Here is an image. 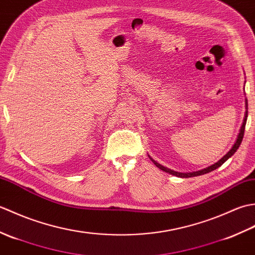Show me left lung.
Returning a JSON list of instances; mask_svg holds the SVG:
<instances>
[{"mask_svg":"<svg viewBox=\"0 0 255 255\" xmlns=\"http://www.w3.org/2000/svg\"><path fill=\"white\" fill-rule=\"evenodd\" d=\"M246 108H247V111H246V116H245V119H243V124H242V126H241L240 132H239V134H238V138H237V140H236L235 144L232 145V148L228 151V153H227L226 155H224L223 158H221L218 162H216L215 164L210 165V166H208V167H206V169H203V170H200V171H196V172H189V173H181V172L173 171V170H171V169H167V167H165V166H163V165H161L160 163H158V162L154 161V160H153L152 158H151V156L149 155L150 160L152 161L153 163L155 164V166H158L160 170L164 171V172H166V173H169V174L175 175V176H177V177H183V178H184V177H193V176L203 175V174H206V173H209V172H211V171L216 170V169H217V167H219L220 165H223V164L225 163V162L230 158L231 155H234V154L236 153V151L238 150V148L240 147V144H241V142H242V139H243V134H245L246 124H247V118H248V101H247V100H246Z\"/></svg>","mask_w":255,"mask_h":255,"instance_id":"8db88e82","label":"left lung"}]
</instances>
